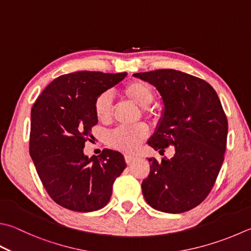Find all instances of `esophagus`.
Segmentation results:
<instances>
[{
    "instance_id": "obj_1",
    "label": "esophagus",
    "mask_w": 251,
    "mask_h": 251,
    "mask_svg": "<svg viewBox=\"0 0 251 251\" xmlns=\"http://www.w3.org/2000/svg\"><path fill=\"white\" fill-rule=\"evenodd\" d=\"M125 159H126V163L127 165H130L131 163L134 162L135 157H134V156H131V155H126V156H125Z\"/></svg>"
}]
</instances>
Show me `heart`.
Here are the masks:
<instances>
[{
  "label": "heart",
  "mask_w": 251,
  "mask_h": 251,
  "mask_svg": "<svg viewBox=\"0 0 251 251\" xmlns=\"http://www.w3.org/2000/svg\"><path fill=\"white\" fill-rule=\"evenodd\" d=\"M124 95L136 106L148 108L154 99V92L148 83L134 79L127 83L122 89ZM94 111L97 119L101 122H108L112 113V101L109 93H101L95 103ZM149 135L148 127L143 125L134 126L117 127L108 134V143L110 146L125 153H133L139 149L142 142Z\"/></svg>",
  "instance_id": "heart-1"
}]
</instances>
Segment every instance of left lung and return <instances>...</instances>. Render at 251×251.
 Segmentation results:
<instances>
[{
  "label": "left lung",
  "mask_w": 251,
  "mask_h": 251,
  "mask_svg": "<svg viewBox=\"0 0 251 251\" xmlns=\"http://www.w3.org/2000/svg\"><path fill=\"white\" fill-rule=\"evenodd\" d=\"M157 89L162 117L148 144L159 153L174 146L162 162L150 158L151 172L142 182L144 199L153 209L182 213L205 199L224 160L227 119L209 83L176 70L135 73Z\"/></svg>",
  "instance_id": "left-lung-1"
}]
</instances>
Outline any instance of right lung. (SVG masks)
Here are the masks:
<instances>
[{
    "label": "right lung",
    "instance_id": "right-lung-1",
    "mask_svg": "<svg viewBox=\"0 0 251 251\" xmlns=\"http://www.w3.org/2000/svg\"><path fill=\"white\" fill-rule=\"evenodd\" d=\"M126 76V72L89 71L61 75L31 108L29 154L48 195L65 209H101L110 200L113 181L126 167L117 151L106 149L91 158L83 152L98 122L96 98Z\"/></svg>",
    "mask_w": 251,
    "mask_h": 251
}]
</instances>
